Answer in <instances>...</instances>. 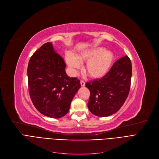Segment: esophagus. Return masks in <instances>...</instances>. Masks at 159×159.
<instances>
[{
    "instance_id": "1",
    "label": "esophagus",
    "mask_w": 159,
    "mask_h": 159,
    "mask_svg": "<svg viewBox=\"0 0 159 159\" xmlns=\"http://www.w3.org/2000/svg\"><path fill=\"white\" fill-rule=\"evenodd\" d=\"M80 84H81V86H83V87L85 85V81H84L83 80H81V81H80Z\"/></svg>"
}]
</instances>
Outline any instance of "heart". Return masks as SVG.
<instances>
[{"instance_id": "b5f03b06", "label": "heart", "mask_w": 159, "mask_h": 159, "mask_svg": "<svg viewBox=\"0 0 159 159\" xmlns=\"http://www.w3.org/2000/svg\"><path fill=\"white\" fill-rule=\"evenodd\" d=\"M66 62L68 66L75 72L80 68V64L85 61L84 72L90 78L98 79L105 76L110 70L114 61V54L106 48L96 47L87 49L75 57L71 52L66 54Z\"/></svg>"}]
</instances>
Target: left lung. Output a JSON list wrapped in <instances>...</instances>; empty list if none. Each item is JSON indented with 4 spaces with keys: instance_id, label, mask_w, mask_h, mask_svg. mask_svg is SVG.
Here are the masks:
<instances>
[{
    "instance_id": "8db88e82",
    "label": "left lung",
    "mask_w": 159,
    "mask_h": 159,
    "mask_svg": "<svg viewBox=\"0 0 159 159\" xmlns=\"http://www.w3.org/2000/svg\"><path fill=\"white\" fill-rule=\"evenodd\" d=\"M132 74V62L126 55L115 62L102 78L87 82L85 86L90 91L87 106L91 112L106 117L118 111L128 96Z\"/></svg>"
}]
</instances>
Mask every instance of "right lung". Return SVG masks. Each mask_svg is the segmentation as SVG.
<instances>
[{
    "instance_id": "obj_1",
    "label": "right lung",
    "mask_w": 159,
    "mask_h": 159,
    "mask_svg": "<svg viewBox=\"0 0 159 159\" xmlns=\"http://www.w3.org/2000/svg\"><path fill=\"white\" fill-rule=\"evenodd\" d=\"M64 59L52 43L43 45L31 56L27 66L29 93L37 110L46 116L60 118L68 113L80 81L65 72Z\"/></svg>"
}]
</instances>
